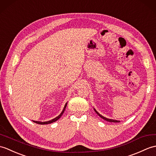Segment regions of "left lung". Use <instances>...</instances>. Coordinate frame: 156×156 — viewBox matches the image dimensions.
<instances>
[{
	"label": "left lung",
	"instance_id": "left-lung-1",
	"mask_svg": "<svg viewBox=\"0 0 156 156\" xmlns=\"http://www.w3.org/2000/svg\"><path fill=\"white\" fill-rule=\"evenodd\" d=\"M94 111L96 112V113L98 115L100 118H102V119H105V120L107 121V122H120V121H119V120H115V119H110V118H106V117L103 116V115H101L100 113H98V112L96 111V110L95 109V108H94Z\"/></svg>",
	"mask_w": 156,
	"mask_h": 156
}]
</instances>
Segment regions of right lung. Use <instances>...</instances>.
<instances>
[{
  "label": "right lung",
  "instance_id": "right-lung-1",
  "mask_svg": "<svg viewBox=\"0 0 156 156\" xmlns=\"http://www.w3.org/2000/svg\"><path fill=\"white\" fill-rule=\"evenodd\" d=\"M67 103H68V102H66V104H65V106H64V108H63V110H62V111L61 113L60 114V115H58V116H57V117H56L55 118H54V119H51V120L46 121V122H40V121H34V120H32V122H35V123H37V124H42H42H51V123H53V122H54L57 121L58 119L62 116V115L63 114L64 112L65 109H66V108Z\"/></svg>",
  "mask_w": 156,
  "mask_h": 156
}]
</instances>
